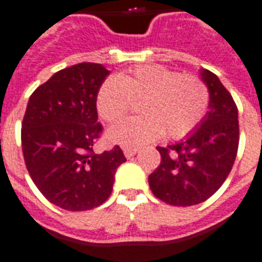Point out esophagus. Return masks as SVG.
Returning a JSON list of instances; mask_svg holds the SVG:
<instances>
[{
  "label": "esophagus",
  "instance_id": "1",
  "mask_svg": "<svg viewBox=\"0 0 262 262\" xmlns=\"http://www.w3.org/2000/svg\"><path fill=\"white\" fill-rule=\"evenodd\" d=\"M136 154H137V149L136 148H129V147H125V148H123V155H125L127 159L132 157H135Z\"/></svg>",
  "mask_w": 262,
  "mask_h": 262
}]
</instances>
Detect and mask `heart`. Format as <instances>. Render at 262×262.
Masks as SVG:
<instances>
[{
	"instance_id": "1",
	"label": "heart",
	"mask_w": 262,
	"mask_h": 262,
	"mask_svg": "<svg viewBox=\"0 0 262 262\" xmlns=\"http://www.w3.org/2000/svg\"><path fill=\"white\" fill-rule=\"evenodd\" d=\"M132 100H141L143 115L127 118L107 132L110 141L125 147L148 144L162 133L169 139L184 137L205 118L210 96L198 77L162 66H139L101 83L97 113L107 122H117L130 110Z\"/></svg>"
}]
</instances>
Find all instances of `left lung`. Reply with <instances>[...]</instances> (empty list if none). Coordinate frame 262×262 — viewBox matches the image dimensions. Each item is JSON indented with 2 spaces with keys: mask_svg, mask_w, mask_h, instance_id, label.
I'll use <instances>...</instances> for the list:
<instances>
[{
  "mask_svg": "<svg viewBox=\"0 0 262 262\" xmlns=\"http://www.w3.org/2000/svg\"><path fill=\"white\" fill-rule=\"evenodd\" d=\"M199 78L210 96L209 111L185 139L166 148L158 147L161 163L148 177L154 195L173 206H192L209 199L228 177L239 145L232 96L209 70H199Z\"/></svg>",
  "mask_w": 262,
  "mask_h": 262,
  "instance_id": "8db88e82",
  "label": "left lung"
}]
</instances>
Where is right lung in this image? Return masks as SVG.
<instances>
[{"label": "right lung", "mask_w": 262, "mask_h": 262, "mask_svg": "<svg viewBox=\"0 0 262 262\" xmlns=\"http://www.w3.org/2000/svg\"><path fill=\"white\" fill-rule=\"evenodd\" d=\"M110 75L103 64L79 63L53 74L30 96L21 123V148L34 184L56 206L91 210L113 192L126 158L115 145L93 152L103 127L96 97Z\"/></svg>", "instance_id": "1"}]
</instances>
